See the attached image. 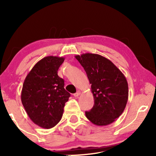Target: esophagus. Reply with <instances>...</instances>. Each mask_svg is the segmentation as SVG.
<instances>
[{"label": "esophagus", "instance_id": "34e87169", "mask_svg": "<svg viewBox=\"0 0 156 156\" xmlns=\"http://www.w3.org/2000/svg\"><path fill=\"white\" fill-rule=\"evenodd\" d=\"M80 94H81V91L78 90L75 94H74V97H78L80 95Z\"/></svg>", "mask_w": 156, "mask_h": 156}]
</instances>
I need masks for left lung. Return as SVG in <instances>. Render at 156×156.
Instances as JSON below:
<instances>
[{"label":"left lung","instance_id":"8db88e82","mask_svg":"<svg viewBox=\"0 0 156 156\" xmlns=\"http://www.w3.org/2000/svg\"><path fill=\"white\" fill-rule=\"evenodd\" d=\"M75 58L84 67L91 85L94 104L87 118L94 124L106 126L122 114L129 98L124 74L109 59L101 55L85 53Z\"/></svg>","mask_w":156,"mask_h":156}]
</instances>
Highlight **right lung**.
Masks as SVG:
<instances>
[{
	"instance_id": "obj_1",
	"label": "right lung",
	"mask_w": 156,
	"mask_h": 156,
	"mask_svg": "<svg viewBox=\"0 0 156 156\" xmlns=\"http://www.w3.org/2000/svg\"><path fill=\"white\" fill-rule=\"evenodd\" d=\"M62 57L48 56L38 61L25 79L21 101L29 118L43 129H51L61 120L70 94L57 75Z\"/></svg>"
}]
</instances>
